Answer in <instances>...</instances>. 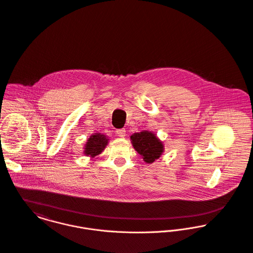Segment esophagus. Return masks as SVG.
<instances>
[{
  "mask_svg": "<svg viewBox=\"0 0 253 253\" xmlns=\"http://www.w3.org/2000/svg\"><path fill=\"white\" fill-rule=\"evenodd\" d=\"M118 136L120 137H125L126 136V129L125 128H120V129H117L116 130Z\"/></svg>",
  "mask_w": 253,
  "mask_h": 253,
  "instance_id": "esophagus-1",
  "label": "esophagus"
}]
</instances>
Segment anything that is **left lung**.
Wrapping results in <instances>:
<instances>
[{"label":"left lung","instance_id":"1","mask_svg":"<svg viewBox=\"0 0 253 253\" xmlns=\"http://www.w3.org/2000/svg\"><path fill=\"white\" fill-rule=\"evenodd\" d=\"M130 140L133 148L141 155L146 163H153L164 152L163 142L151 131L143 130L133 133L130 136Z\"/></svg>","mask_w":253,"mask_h":253}]
</instances>
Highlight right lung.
<instances>
[{
    "instance_id": "add662e5",
    "label": "right lung",
    "mask_w": 253,
    "mask_h": 253,
    "mask_svg": "<svg viewBox=\"0 0 253 253\" xmlns=\"http://www.w3.org/2000/svg\"><path fill=\"white\" fill-rule=\"evenodd\" d=\"M108 137L101 133L92 134L85 144L84 154L86 156H90L91 158L101 154V152L105 149L108 144Z\"/></svg>"
}]
</instances>
